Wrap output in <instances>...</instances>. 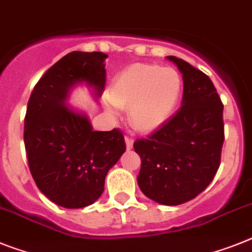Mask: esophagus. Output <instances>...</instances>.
<instances>
[{"mask_svg": "<svg viewBox=\"0 0 252 252\" xmlns=\"http://www.w3.org/2000/svg\"><path fill=\"white\" fill-rule=\"evenodd\" d=\"M126 149L130 150L133 147V139L129 138V137H126Z\"/></svg>", "mask_w": 252, "mask_h": 252, "instance_id": "34e87169", "label": "esophagus"}]
</instances>
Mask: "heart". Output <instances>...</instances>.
Returning a JSON list of instances; mask_svg holds the SVG:
<instances>
[{
    "label": "heart",
    "mask_w": 252,
    "mask_h": 252,
    "mask_svg": "<svg viewBox=\"0 0 252 252\" xmlns=\"http://www.w3.org/2000/svg\"><path fill=\"white\" fill-rule=\"evenodd\" d=\"M182 87L181 74L173 67L133 64L114 77L107 98L114 106L128 109V122L133 129L151 133L174 115Z\"/></svg>",
    "instance_id": "heart-1"
}]
</instances>
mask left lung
Listing matches in <instances>:
<instances>
[{
	"mask_svg": "<svg viewBox=\"0 0 252 252\" xmlns=\"http://www.w3.org/2000/svg\"><path fill=\"white\" fill-rule=\"evenodd\" d=\"M183 77L182 106L168 122L133 147L141 156L137 182L145 196L175 206L201 193L220 165L223 103L206 74L168 56Z\"/></svg>",
	"mask_w": 252,
	"mask_h": 252,
	"instance_id": "1",
	"label": "left lung"
}]
</instances>
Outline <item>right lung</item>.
I'll use <instances>...</instances> for the list:
<instances>
[{
    "instance_id": "1",
    "label": "right lung",
    "mask_w": 252,
    "mask_h": 252,
    "mask_svg": "<svg viewBox=\"0 0 252 252\" xmlns=\"http://www.w3.org/2000/svg\"><path fill=\"white\" fill-rule=\"evenodd\" d=\"M102 52L74 51L65 55L38 80L28 101L24 143L32 177L39 191L61 208L94 204L105 178L126 151L119 129L94 130L88 115L66 103L84 84L97 100L106 82Z\"/></svg>"
}]
</instances>
